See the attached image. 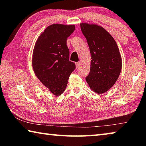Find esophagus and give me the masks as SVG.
Listing matches in <instances>:
<instances>
[{"mask_svg":"<svg viewBox=\"0 0 146 146\" xmlns=\"http://www.w3.org/2000/svg\"><path fill=\"white\" fill-rule=\"evenodd\" d=\"M75 64H76V68H78L80 67V62H77L75 63Z\"/></svg>","mask_w":146,"mask_h":146,"instance_id":"34e87169","label":"esophagus"}]
</instances>
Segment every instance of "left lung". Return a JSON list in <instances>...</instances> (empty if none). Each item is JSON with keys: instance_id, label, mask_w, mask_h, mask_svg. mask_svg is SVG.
Returning a JSON list of instances; mask_svg holds the SVG:
<instances>
[{"instance_id": "8db88e82", "label": "left lung", "mask_w": 146, "mask_h": 146, "mask_svg": "<svg viewBox=\"0 0 146 146\" xmlns=\"http://www.w3.org/2000/svg\"><path fill=\"white\" fill-rule=\"evenodd\" d=\"M91 53V68L86 77L94 92L102 94L117 82L122 70V57L117 43L104 28L96 24L81 23Z\"/></svg>"}]
</instances>
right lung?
Here are the masks:
<instances>
[{
  "label": "right lung",
  "mask_w": 146,
  "mask_h": 146,
  "mask_svg": "<svg viewBox=\"0 0 146 146\" xmlns=\"http://www.w3.org/2000/svg\"><path fill=\"white\" fill-rule=\"evenodd\" d=\"M75 25L54 24L38 36L35 44L32 67L39 80L56 96L66 90L75 64L69 60L67 39Z\"/></svg>",
  "instance_id": "obj_1"
}]
</instances>
